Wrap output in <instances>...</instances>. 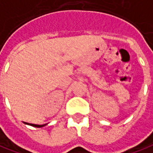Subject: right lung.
Listing matches in <instances>:
<instances>
[{"label":"right lung","instance_id":"right-lung-1","mask_svg":"<svg viewBox=\"0 0 153 153\" xmlns=\"http://www.w3.org/2000/svg\"><path fill=\"white\" fill-rule=\"evenodd\" d=\"M30 124L31 126H34V127H38V128H40V127H42V126H44L45 124H42V125H39V124Z\"/></svg>","mask_w":153,"mask_h":153}]
</instances>
